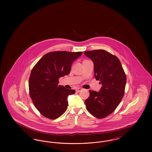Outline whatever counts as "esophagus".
Segmentation results:
<instances>
[{
  "instance_id": "esophagus-1",
  "label": "esophagus",
  "mask_w": 152,
  "mask_h": 152,
  "mask_svg": "<svg viewBox=\"0 0 152 152\" xmlns=\"http://www.w3.org/2000/svg\"><path fill=\"white\" fill-rule=\"evenodd\" d=\"M82 90H83V88H77L76 91H77V92H80V91H82Z\"/></svg>"
}]
</instances>
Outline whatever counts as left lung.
Segmentation results:
<instances>
[{
    "label": "left lung",
    "mask_w": 152,
    "mask_h": 152,
    "mask_svg": "<svg viewBox=\"0 0 152 152\" xmlns=\"http://www.w3.org/2000/svg\"><path fill=\"white\" fill-rule=\"evenodd\" d=\"M94 64V77L102 84L100 92L89 91L85 100L88 112L97 118L110 115L118 107L125 93L126 77L120 60L103 50L86 51Z\"/></svg>",
    "instance_id": "obj_1"
}]
</instances>
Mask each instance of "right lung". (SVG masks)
Masks as SVG:
<instances>
[{
    "label": "right lung",
    "instance_id": "obj_1",
    "mask_svg": "<svg viewBox=\"0 0 152 152\" xmlns=\"http://www.w3.org/2000/svg\"><path fill=\"white\" fill-rule=\"evenodd\" d=\"M82 53L51 52L44 55L32 68L28 82L29 96L35 108L45 117L54 120L66 111L67 97L75 91L58 86V79L70 73L73 62Z\"/></svg>",
    "mask_w": 152,
    "mask_h": 152
}]
</instances>
